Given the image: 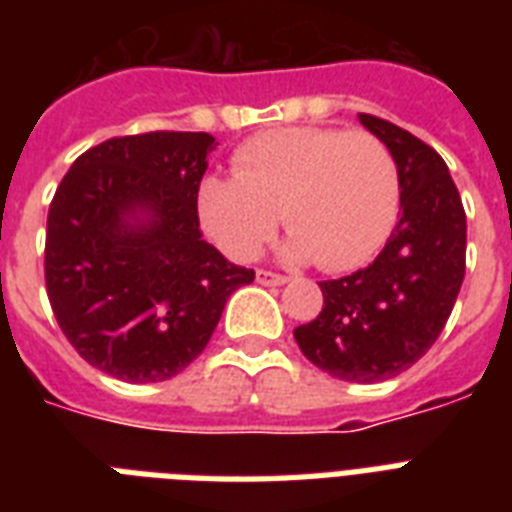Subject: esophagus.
Segmentation results:
<instances>
[{"instance_id": "esophagus-1", "label": "esophagus", "mask_w": 512, "mask_h": 512, "mask_svg": "<svg viewBox=\"0 0 512 512\" xmlns=\"http://www.w3.org/2000/svg\"><path fill=\"white\" fill-rule=\"evenodd\" d=\"M257 284H263V287H284L287 284V276H281V273H271V271H257L255 273Z\"/></svg>"}]
</instances>
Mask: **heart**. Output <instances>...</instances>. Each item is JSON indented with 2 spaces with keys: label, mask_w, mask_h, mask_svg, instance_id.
<instances>
[{
  "label": "heart",
  "mask_w": 512,
  "mask_h": 512,
  "mask_svg": "<svg viewBox=\"0 0 512 512\" xmlns=\"http://www.w3.org/2000/svg\"><path fill=\"white\" fill-rule=\"evenodd\" d=\"M233 175L201 180L196 215L215 247L236 263L260 255L279 215L292 231L281 255L289 263L319 260L324 271L372 260L396 225V159L369 132H260L233 154Z\"/></svg>",
  "instance_id": "obj_1"
}]
</instances>
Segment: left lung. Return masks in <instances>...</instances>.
Here are the masks:
<instances>
[{"mask_svg": "<svg viewBox=\"0 0 512 512\" xmlns=\"http://www.w3.org/2000/svg\"><path fill=\"white\" fill-rule=\"evenodd\" d=\"M358 122L396 159L401 209L372 265L321 281L324 308L295 329L303 356L345 382L406 372L438 340L465 279L468 223L449 167L412 132L377 116Z\"/></svg>", "mask_w": 512, "mask_h": 512, "instance_id": "1", "label": "left lung"}]
</instances>
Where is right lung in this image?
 Masks as SVG:
<instances>
[{
	"label": "right lung",
	"instance_id": "right-lung-1",
	"mask_svg": "<svg viewBox=\"0 0 512 512\" xmlns=\"http://www.w3.org/2000/svg\"><path fill=\"white\" fill-rule=\"evenodd\" d=\"M215 138L146 132L84 151L47 215L44 279L76 353L124 382H162L207 348L255 271L201 239L196 191Z\"/></svg>",
	"mask_w": 512,
	"mask_h": 512
}]
</instances>
